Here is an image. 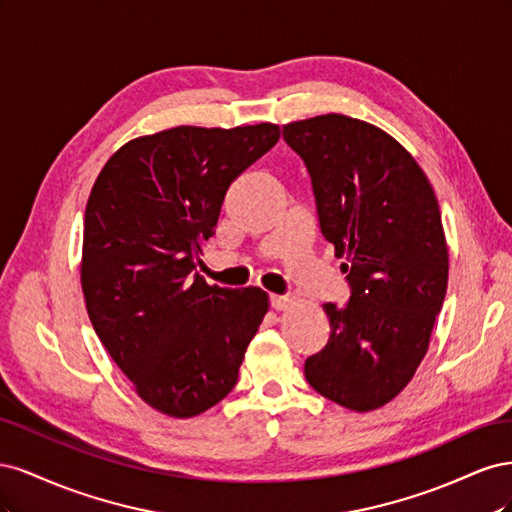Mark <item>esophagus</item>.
<instances>
[{
  "label": "esophagus",
  "mask_w": 512,
  "mask_h": 512,
  "mask_svg": "<svg viewBox=\"0 0 512 512\" xmlns=\"http://www.w3.org/2000/svg\"><path fill=\"white\" fill-rule=\"evenodd\" d=\"M292 303L290 297H284V294H271V307L277 309V312H284Z\"/></svg>",
  "instance_id": "1"
}]
</instances>
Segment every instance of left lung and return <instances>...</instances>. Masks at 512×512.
Masks as SVG:
<instances>
[{"label":"left lung","instance_id":"1","mask_svg":"<svg viewBox=\"0 0 512 512\" xmlns=\"http://www.w3.org/2000/svg\"><path fill=\"white\" fill-rule=\"evenodd\" d=\"M303 158L322 237L344 258L350 299L324 303L329 342L305 378L335 404L369 412L397 397L429 348L448 284L438 198L393 136L346 115L284 126Z\"/></svg>","mask_w":512,"mask_h":512}]
</instances>
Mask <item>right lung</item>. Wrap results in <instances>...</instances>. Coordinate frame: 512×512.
I'll return each mask as SVG.
<instances>
[{
    "mask_svg": "<svg viewBox=\"0 0 512 512\" xmlns=\"http://www.w3.org/2000/svg\"><path fill=\"white\" fill-rule=\"evenodd\" d=\"M280 141V126H177L117 149L85 209L81 286L91 324L145 404L203 414L239 378L269 309L256 286H209L194 269L224 196Z\"/></svg>",
    "mask_w": 512,
    "mask_h": 512,
    "instance_id": "right-lung-1",
    "label": "right lung"
}]
</instances>
